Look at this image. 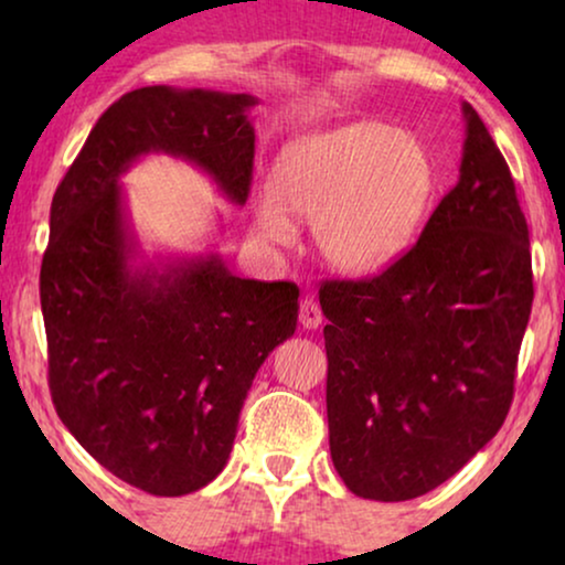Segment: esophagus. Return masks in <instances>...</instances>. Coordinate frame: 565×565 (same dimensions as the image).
<instances>
[{"mask_svg": "<svg viewBox=\"0 0 565 565\" xmlns=\"http://www.w3.org/2000/svg\"><path fill=\"white\" fill-rule=\"evenodd\" d=\"M321 308L313 298H303L300 300V311H298V321L303 329H319L321 327Z\"/></svg>", "mask_w": 565, "mask_h": 565, "instance_id": "esophagus-1", "label": "esophagus"}]
</instances>
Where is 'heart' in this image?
Listing matches in <instances>:
<instances>
[{
  "mask_svg": "<svg viewBox=\"0 0 565 565\" xmlns=\"http://www.w3.org/2000/svg\"><path fill=\"white\" fill-rule=\"evenodd\" d=\"M435 192V161L419 138L358 120L288 143L273 195L254 200V226L269 242L292 238V221L313 223L323 265L370 275L412 242Z\"/></svg>",
  "mask_w": 565,
  "mask_h": 565,
  "instance_id": "heart-1",
  "label": "heart"
}]
</instances>
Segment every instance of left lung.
I'll list each match as a JSON object with an SVG mask.
<instances>
[{
  "instance_id": "obj_1",
  "label": "left lung",
  "mask_w": 565,
  "mask_h": 565,
  "mask_svg": "<svg viewBox=\"0 0 565 565\" xmlns=\"http://www.w3.org/2000/svg\"><path fill=\"white\" fill-rule=\"evenodd\" d=\"M458 184L381 275L327 280L329 450L352 493L408 501L504 424L532 311L530 231L504 157L462 103Z\"/></svg>"
}]
</instances>
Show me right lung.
<instances>
[{
  "label": "right lung",
  "mask_w": 565,
  "mask_h": 565,
  "mask_svg": "<svg viewBox=\"0 0 565 565\" xmlns=\"http://www.w3.org/2000/svg\"><path fill=\"white\" fill-rule=\"evenodd\" d=\"M254 105L211 89L128 92L51 203L41 308L53 406L99 466L153 497L203 489L226 466L254 375L296 331L298 285L242 280L218 254L136 265L118 180L143 153H172L244 205Z\"/></svg>",
  "instance_id": "right-lung-1"
}]
</instances>
